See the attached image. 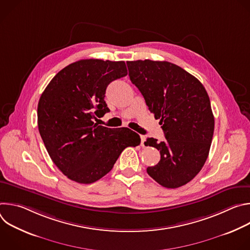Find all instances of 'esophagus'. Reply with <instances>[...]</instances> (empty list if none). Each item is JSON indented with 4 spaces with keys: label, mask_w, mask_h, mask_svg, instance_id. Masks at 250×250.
I'll return each instance as SVG.
<instances>
[{
    "label": "esophagus",
    "mask_w": 250,
    "mask_h": 250,
    "mask_svg": "<svg viewBox=\"0 0 250 250\" xmlns=\"http://www.w3.org/2000/svg\"><path fill=\"white\" fill-rule=\"evenodd\" d=\"M140 138H141V144H140V146H141L142 147H145V142H146V136H145V135H141V136H140Z\"/></svg>",
    "instance_id": "34e87169"
}]
</instances>
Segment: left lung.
<instances>
[{
    "mask_svg": "<svg viewBox=\"0 0 250 250\" xmlns=\"http://www.w3.org/2000/svg\"><path fill=\"white\" fill-rule=\"evenodd\" d=\"M129 79L159 119L165 139L145 145L160 151V161L146 169L165 188H178L203 168L210 147L215 119L203 84L183 68L167 61H127Z\"/></svg>",
    "mask_w": 250,
    "mask_h": 250,
    "instance_id": "8db88e82",
    "label": "left lung"
}]
</instances>
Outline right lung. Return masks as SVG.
<instances>
[{
  "label": "right lung",
  "instance_id": "right-lung-1",
  "mask_svg": "<svg viewBox=\"0 0 250 250\" xmlns=\"http://www.w3.org/2000/svg\"><path fill=\"white\" fill-rule=\"evenodd\" d=\"M126 74L125 61L83 59L59 71L42 94L39 130L50 158L70 180L98 181L125 147L140 144L127 127L109 128L93 121L110 112L104 100L106 87Z\"/></svg>",
  "mask_w": 250,
  "mask_h": 250
}]
</instances>
